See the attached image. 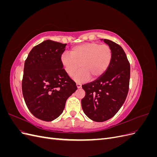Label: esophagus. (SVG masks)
Masks as SVG:
<instances>
[{
	"label": "esophagus",
	"mask_w": 157,
	"mask_h": 157,
	"mask_svg": "<svg viewBox=\"0 0 157 157\" xmlns=\"http://www.w3.org/2000/svg\"><path fill=\"white\" fill-rule=\"evenodd\" d=\"M81 86H82L81 84H79V83H77V88H81Z\"/></svg>",
	"instance_id": "esophagus-1"
}]
</instances>
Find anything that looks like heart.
<instances>
[{
  "instance_id": "b5f03b06",
  "label": "heart",
  "mask_w": 157,
  "mask_h": 157,
  "mask_svg": "<svg viewBox=\"0 0 157 157\" xmlns=\"http://www.w3.org/2000/svg\"><path fill=\"white\" fill-rule=\"evenodd\" d=\"M70 53H63L60 61L63 70L77 82H84L101 76L109 67L112 59V50L107 44L89 42L77 45L71 48Z\"/></svg>"
}]
</instances>
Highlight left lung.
Here are the masks:
<instances>
[{
    "instance_id": "obj_1",
    "label": "left lung",
    "mask_w": 157,
    "mask_h": 157,
    "mask_svg": "<svg viewBox=\"0 0 157 157\" xmlns=\"http://www.w3.org/2000/svg\"><path fill=\"white\" fill-rule=\"evenodd\" d=\"M103 41L111 48V62L98 79L82 86L86 92L81 100L83 111L96 122L115 115L126 100L130 77V65L124 50L110 40Z\"/></svg>"
}]
</instances>
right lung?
Listing matches in <instances>:
<instances>
[{
	"mask_svg": "<svg viewBox=\"0 0 157 157\" xmlns=\"http://www.w3.org/2000/svg\"><path fill=\"white\" fill-rule=\"evenodd\" d=\"M67 44L50 40L33 47L25 61L22 93L27 108L39 119L54 121L77 89L65 73L60 58Z\"/></svg>",
	"mask_w": 157,
	"mask_h": 157,
	"instance_id": "right-lung-1",
	"label": "right lung"
}]
</instances>
